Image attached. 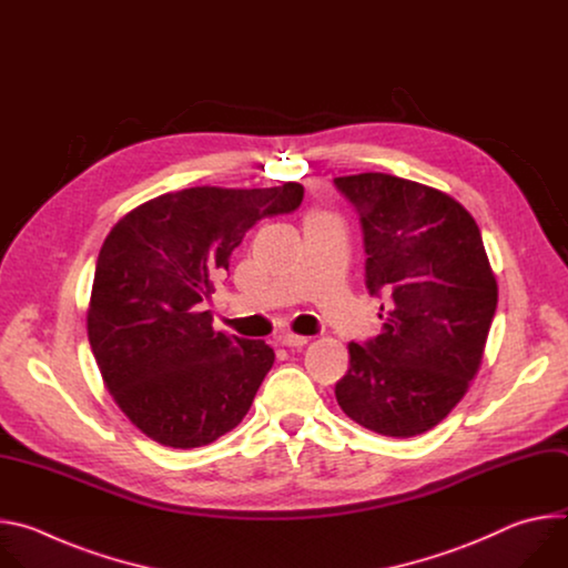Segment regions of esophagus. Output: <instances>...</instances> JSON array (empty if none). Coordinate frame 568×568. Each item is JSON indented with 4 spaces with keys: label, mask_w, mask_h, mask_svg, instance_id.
Listing matches in <instances>:
<instances>
[{
    "label": "esophagus",
    "mask_w": 568,
    "mask_h": 568,
    "mask_svg": "<svg viewBox=\"0 0 568 568\" xmlns=\"http://www.w3.org/2000/svg\"><path fill=\"white\" fill-rule=\"evenodd\" d=\"M307 342H310V337H303V335H281L278 337V344L285 348H303Z\"/></svg>",
    "instance_id": "esophagus-1"
}]
</instances>
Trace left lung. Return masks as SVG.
<instances>
[{"instance_id": "1", "label": "left lung", "mask_w": 568, "mask_h": 568, "mask_svg": "<svg viewBox=\"0 0 568 568\" xmlns=\"http://www.w3.org/2000/svg\"><path fill=\"white\" fill-rule=\"evenodd\" d=\"M335 184L362 217L366 285L390 296L382 333L348 344L337 402L375 434L420 436L447 418L480 368L497 310L495 272L478 224L452 195L386 173Z\"/></svg>"}]
</instances>
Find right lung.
I'll use <instances>...</instances> for the list:
<instances>
[{"mask_svg": "<svg viewBox=\"0 0 568 568\" xmlns=\"http://www.w3.org/2000/svg\"><path fill=\"white\" fill-rule=\"evenodd\" d=\"M301 200L296 182L195 186L143 202L108 233L88 337L105 388L150 440L193 449L247 416L276 355L261 339L213 331L204 301L245 233Z\"/></svg>", "mask_w": 568, "mask_h": 568, "instance_id": "1", "label": "right lung"}]
</instances>
